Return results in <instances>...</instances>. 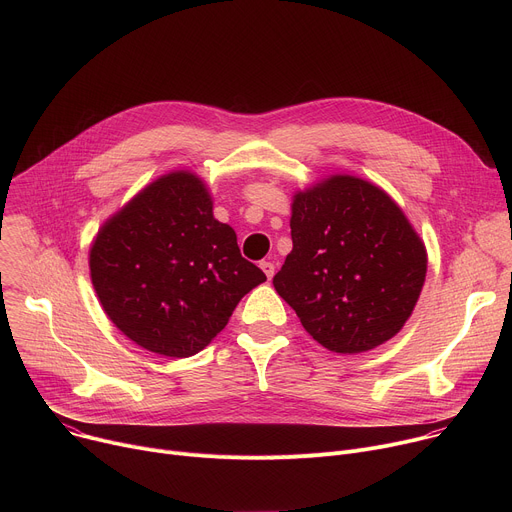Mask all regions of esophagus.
Instances as JSON below:
<instances>
[{
	"instance_id": "esophagus-1",
	"label": "esophagus",
	"mask_w": 512,
	"mask_h": 512,
	"mask_svg": "<svg viewBox=\"0 0 512 512\" xmlns=\"http://www.w3.org/2000/svg\"><path fill=\"white\" fill-rule=\"evenodd\" d=\"M261 269H263V273L267 275V279H271L273 275H275V265L271 263V261H261V265H259Z\"/></svg>"
}]
</instances>
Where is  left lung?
<instances>
[{
	"mask_svg": "<svg viewBox=\"0 0 512 512\" xmlns=\"http://www.w3.org/2000/svg\"><path fill=\"white\" fill-rule=\"evenodd\" d=\"M289 227L294 249L273 285L314 340L356 354L403 328L421 294L427 255L381 188L332 176L296 194Z\"/></svg>",
	"mask_w": 512,
	"mask_h": 512,
	"instance_id": "obj_1",
	"label": "left lung"
}]
</instances>
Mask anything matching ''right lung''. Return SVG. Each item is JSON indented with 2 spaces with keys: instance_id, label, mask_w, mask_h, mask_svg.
Returning <instances> with one entry per match:
<instances>
[{
  "instance_id": "right-lung-1",
  "label": "right lung",
  "mask_w": 512,
  "mask_h": 512,
  "mask_svg": "<svg viewBox=\"0 0 512 512\" xmlns=\"http://www.w3.org/2000/svg\"><path fill=\"white\" fill-rule=\"evenodd\" d=\"M91 279L113 324L141 348L186 358L221 332L265 273L212 216L190 172L162 176L99 231Z\"/></svg>"
}]
</instances>
